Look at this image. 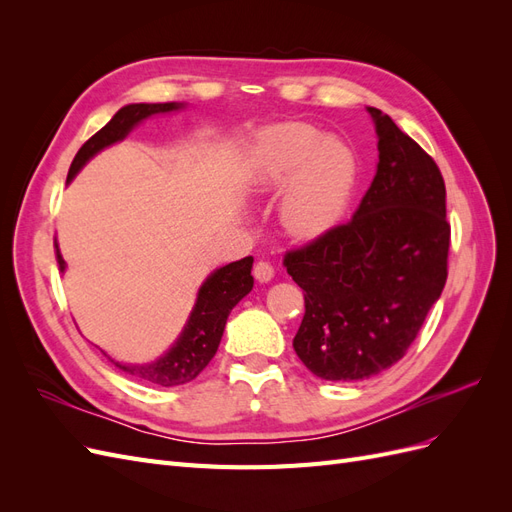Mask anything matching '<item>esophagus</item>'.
Here are the masks:
<instances>
[{"label":"esophagus","instance_id":"1","mask_svg":"<svg viewBox=\"0 0 512 512\" xmlns=\"http://www.w3.org/2000/svg\"><path fill=\"white\" fill-rule=\"evenodd\" d=\"M273 273H275V269H273L271 262H267V260H260V262H256V265H254V277H256L260 284L271 282L273 280Z\"/></svg>","mask_w":512,"mask_h":512}]
</instances>
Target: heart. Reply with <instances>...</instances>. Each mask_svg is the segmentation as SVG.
Segmentation results:
<instances>
[{"label":"heart","mask_w":512,"mask_h":512,"mask_svg":"<svg viewBox=\"0 0 512 512\" xmlns=\"http://www.w3.org/2000/svg\"><path fill=\"white\" fill-rule=\"evenodd\" d=\"M247 166L252 181L265 190L288 181L282 220L292 235L303 239L322 235L344 218L359 181L354 149L301 121L260 130Z\"/></svg>","instance_id":"obj_1"}]
</instances>
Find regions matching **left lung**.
<instances>
[{"mask_svg":"<svg viewBox=\"0 0 512 512\" xmlns=\"http://www.w3.org/2000/svg\"><path fill=\"white\" fill-rule=\"evenodd\" d=\"M369 113L380 162L359 209L284 254L305 299L292 346L322 380H365L404 359L448 275L440 168L389 115Z\"/></svg>","mask_w":512,"mask_h":512,"instance_id":"obj_1","label":"left lung"}]
</instances>
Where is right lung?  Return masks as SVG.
Instances as JSON below:
<instances>
[{"mask_svg":"<svg viewBox=\"0 0 512 512\" xmlns=\"http://www.w3.org/2000/svg\"><path fill=\"white\" fill-rule=\"evenodd\" d=\"M181 106L183 104H177V102H166V104H128L119 108L115 117L108 121L100 132L91 136L89 141L79 149V153H76L68 170V181L79 173L81 166L91 156H96L100 149L121 141V138L126 136L138 121H143L149 115H156V113L177 111ZM55 252H57L59 269L64 271L66 262L59 254L57 241H55ZM252 262H254L252 256L230 262V265L215 271L209 280L200 286L194 312L188 324H185L177 344L170 348L162 359L149 365H119L115 361L111 363H115V367H119L121 371H126V374L138 380L160 384V386H177V384L194 380L200 371L209 365L215 352H218L230 309L254 288Z\"/></svg>","mask_w":512,"mask_h":512,"instance_id":"right-lung-1","label":"right lung"}]
</instances>
